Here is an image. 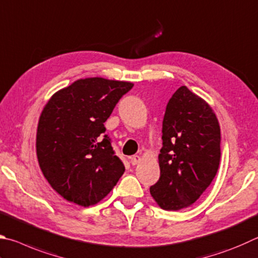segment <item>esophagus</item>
Masks as SVG:
<instances>
[{
  "instance_id": "esophagus-1",
  "label": "esophagus",
  "mask_w": 258,
  "mask_h": 258,
  "mask_svg": "<svg viewBox=\"0 0 258 258\" xmlns=\"http://www.w3.org/2000/svg\"><path fill=\"white\" fill-rule=\"evenodd\" d=\"M141 161V158H140V156H133V157H131V163H132L133 166H135V165H138V163Z\"/></svg>"
}]
</instances>
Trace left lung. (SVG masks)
Here are the masks:
<instances>
[{
    "instance_id": "left-lung-1",
    "label": "left lung",
    "mask_w": 258,
    "mask_h": 258,
    "mask_svg": "<svg viewBox=\"0 0 258 258\" xmlns=\"http://www.w3.org/2000/svg\"><path fill=\"white\" fill-rule=\"evenodd\" d=\"M220 141L219 121L208 102L185 86L177 89L162 120L160 178L150 187L159 207L177 211L200 199L217 175Z\"/></svg>"
}]
</instances>
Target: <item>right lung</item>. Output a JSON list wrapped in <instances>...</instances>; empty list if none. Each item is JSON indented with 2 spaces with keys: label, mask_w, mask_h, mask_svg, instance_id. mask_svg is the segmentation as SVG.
I'll return each mask as SVG.
<instances>
[{
  "label": "right lung",
  "mask_w": 258,
  "mask_h": 258,
  "mask_svg": "<svg viewBox=\"0 0 258 258\" xmlns=\"http://www.w3.org/2000/svg\"><path fill=\"white\" fill-rule=\"evenodd\" d=\"M134 84L80 79L51 96L37 128V158L50 186L69 202L90 207L109 194L125 167L104 123Z\"/></svg>",
  "instance_id": "1"
}]
</instances>
